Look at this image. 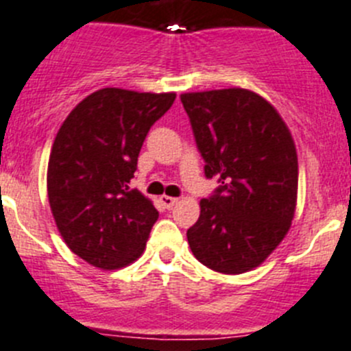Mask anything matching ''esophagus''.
Returning <instances> with one entry per match:
<instances>
[{"instance_id":"obj_1","label":"esophagus","mask_w":351,"mask_h":351,"mask_svg":"<svg viewBox=\"0 0 351 351\" xmlns=\"http://www.w3.org/2000/svg\"><path fill=\"white\" fill-rule=\"evenodd\" d=\"M160 203H162L164 208H173L176 203H178V199L171 197V195H160Z\"/></svg>"}]
</instances>
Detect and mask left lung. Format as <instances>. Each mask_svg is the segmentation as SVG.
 <instances>
[{"instance_id": "1", "label": "left lung", "mask_w": 351, "mask_h": 351, "mask_svg": "<svg viewBox=\"0 0 351 351\" xmlns=\"http://www.w3.org/2000/svg\"><path fill=\"white\" fill-rule=\"evenodd\" d=\"M206 178L222 183L201 199L187 230L194 257L223 274L261 266L285 234L298 203V152L269 101L248 89L180 96Z\"/></svg>"}]
</instances>
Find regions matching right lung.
Here are the masks:
<instances>
[{
  "label": "right lung",
  "instance_id": "right-lung-1",
  "mask_svg": "<svg viewBox=\"0 0 351 351\" xmlns=\"http://www.w3.org/2000/svg\"><path fill=\"white\" fill-rule=\"evenodd\" d=\"M175 93L106 87L80 101L53 140L47 192L69 250L99 269H119L143 254L159 211L129 187L148 131Z\"/></svg>",
  "mask_w": 351,
  "mask_h": 351
}]
</instances>
